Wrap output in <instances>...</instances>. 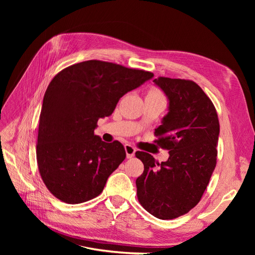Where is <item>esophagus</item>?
Segmentation results:
<instances>
[{
  "label": "esophagus",
  "instance_id": "esophagus-1",
  "mask_svg": "<svg viewBox=\"0 0 255 255\" xmlns=\"http://www.w3.org/2000/svg\"><path fill=\"white\" fill-rule=\"evenodd\" d=\"M125 149H126V152H127V157L128 158H132V157L135 156V152H136L135 146L128 143V144L125 145Z\"/></svg>",
  "mask_w": 255,
  "mask_h": 255
}]
</instances>
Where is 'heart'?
Wrapping results in <instances>:
<instances>
[{
  "mask_svg": "<svg viewBox=\"0 0 255 255\" xmlns=\"http://www.w3.org/2000/svg\"><path fill=\"white\" fill-rule=\"evenodd\" d=\"M148 94H151V95H161V92L158 89H156V88H153V89L149 90Z\"/></svg>",
  "mask_w": 255,
  "mask_h": 255,
  "instance_id": "obj_1",
  "label": "heart"
}]
</instances>
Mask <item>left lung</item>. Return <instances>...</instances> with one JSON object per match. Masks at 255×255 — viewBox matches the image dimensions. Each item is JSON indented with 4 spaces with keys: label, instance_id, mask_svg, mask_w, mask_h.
<instances>
[{
    "label": "left lung",
    "instance_id": "8db88e82",
    "mask_svg": "<svg viewBox=\"0 0 255 255\" xmlns=\"http://www.w3.org/2000/svg\"><path fill=\"white\" fill-rule=\"evenodd\" d=\"M169 99V113L155 128L154 142L169 151L159 164L137 151L144 166L136 180L137 198L158 219H174L201 200L217 163L219 120L211 99L190 80L159 76L153 81Z\"/></svg>",
    "mask_w": 255,
    "mask_h": 255
}]
</instances>
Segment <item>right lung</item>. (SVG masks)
<instances>
[{
	"label": "right lung",
	"mask_w": 255,
	"mask_h": 255,
	"mask_svg": "<svg viewBox=\"0 0 255 255\" xmlns=\"http://www.w3.org/2000/svg\"><path fill=\"white\" fill-rule=\"evenodd\" d=\"M152 78L149 71L96 59L54 76L43 97L36 145L39 173L54 197L79 204L101 194L127 154L121 142L95 135L98 120Z\"/></svg>",
	"instance_id": "1"
}]
</instances>
